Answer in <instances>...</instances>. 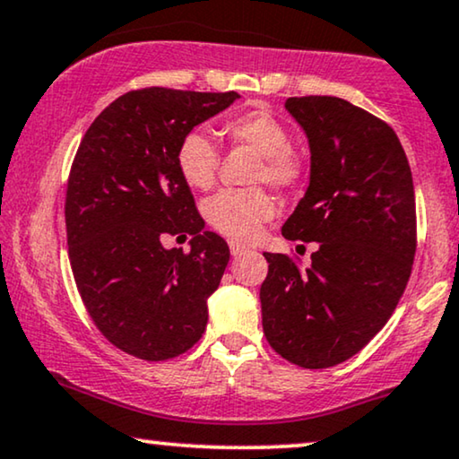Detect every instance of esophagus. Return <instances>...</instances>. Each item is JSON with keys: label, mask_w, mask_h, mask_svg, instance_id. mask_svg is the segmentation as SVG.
<instances>
[{"label": "esophagus", "mask_w": 459, "mask_h": 459, "mask_svg": "<svg viewBox=\"0 0 459 459\" xmlns=\"http://www.w3.org/2000/svg\"><path fill=\"white\" fill-rule=\"evenodd\" d=\"M230 251H231V257H238V255L247 253V247H244V244H240V242H236V240H230Z\"/></svg>", "instance_id": "esophagus-1"}]
</instances>
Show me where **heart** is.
Wrapping results in <instances>:
<instances>
[{"label": "heart", "instance_id": "obj_1", "mask_svg": "<svg viewBox=\"0 0 459 459\" xmlns=\"http://www.w3.org/2000/svg\"><path fill=\"white\" fill-rule=\"evenodd\" d=\"M223 134L230 145L248 147L257 153L248 181L267 183L276 192L290 194L303 186L307 164L290 145V133L281 117L265 107H251L225 117ZM177 170L192 189L212 187L219 169V152L211 136L192 130L178 141ZM276 212V202L264 187L221 189L204 200L202 217L217 234L230 240H253Z\"/></svg>", "mask_w": 459, "mask_h": 459}]
</instances>
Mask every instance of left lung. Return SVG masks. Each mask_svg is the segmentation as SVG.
Returning a JSON list of instances; mask_svg holds the SVG:
<instances>
[{"mask_svg":"<svg viewBox=\"0 0 459 459\" xmlns=\"http://www.w3.org/2000/svg\"><path fill=\"white\" fill-rule=\"evenodd\" d=\"M309 141V187L282 225L318 242L312 265L264 253L267 343L303 368L352 359L388 323L411 276L418 219L413 177L394 130L337 97H290Z\"/></svg>","mask_w":459,"mask_h":459,"instance_id":"1","label":"left lung"}]
</instances>
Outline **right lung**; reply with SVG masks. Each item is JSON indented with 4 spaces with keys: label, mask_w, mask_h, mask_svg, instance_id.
<instances>
[{
    "label": "right lung",
    "mask_w": 459,
    "mask_h": 459,
    "mask_svg": "<svg viewBox=\"0 0 459 459\" xmlns=\"http://www.w3.org/2000/svg\"><path fill=\"white\" fill-rule=\"evenodd\" d=\"M236 99L234 91H130L77 147L65 195L71 270L97 329L134 359H175L206 329V299L230 248L204 231L175 156L183 136ZM166 235H192L193 248L169 252Z\"/></svg>",
    "instance_id": "add662e5"
}]
</instances>
